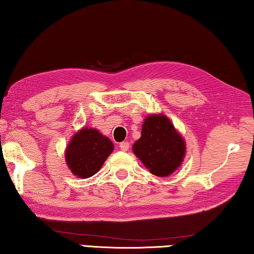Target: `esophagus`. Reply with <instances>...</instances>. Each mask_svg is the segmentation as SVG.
<instances>
[{
	"instance_id": "34e87169",
	"label": "esophagus",
	"mask_w": 254,
	"mask_h": 254,
	"mask_svg": "<svg viewBox=\"0 0 254 254\" xmlns=\"http://www.w3.org/2000/svg\"><path fill=\"white\" fill-rule=\"evenodd\" d=\"M128 147H130V144H128L127 141H124V142L120 143V149H121L122 151H127Z\"/></svg>"
}]
</instances>
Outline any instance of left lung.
I'll return each instance as SVG.
<instances>
[{"instance_id": "obj_1", "label": "left lung", "mask_w": 254, "mask_h": 254, "mask_svg": "<svg viewBox=\"0 0 254 254\" xmlns=\"http://www.w3.org/2000/svg\"><path fill=\"white\" fill-rule=\"evenodd\" d=\"M133 152L150 173L167 177L182 163L185 142L168 119L163 115H151L145 119L142 134L133 144Z\"/></svg>"}]
</instances>
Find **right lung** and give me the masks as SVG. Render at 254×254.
Returning a JSON list of instances; mask_svg holds the SVG:
<instances>
[{
    "instance_id": "right-lung-1",
    "label": "right lung",
    "mask_w": 254,
    "mask_h": 254,
    "mask_svg": "<svg viewBox=\"0 0 254 254\" xmlns=\"http://www.w3.org/2000/svg\"><path fill=\"white\" fill-rule=\"evenodd\" d=\"M113 151V143L94 128L77 132L66 151V161L72 174L88 178L101 169L106 158Z\"/></svg>"
}]
</instances>
